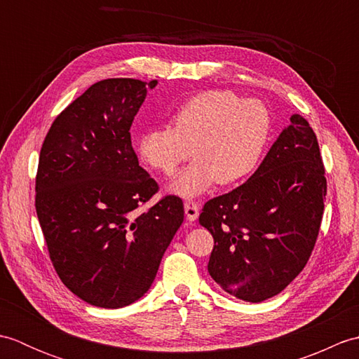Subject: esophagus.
Segmentation results:
<instances>
[{
	"mask_svg": "<svg viewBox=\"0 0 359 359\" xmlns=\"http://www.w3.org/2000/svg\"><path fill=\"white\" fill-rule=\"evenodd\" d=\"M199 205L196 202H185V216L189 222H194V220L199 217Z\"/></svg>",
	"mask_w": 359,
	"mask_h": 359,
	"instance_id": "esophagus-1",
	"label": "esophagus"
}]
</instances>
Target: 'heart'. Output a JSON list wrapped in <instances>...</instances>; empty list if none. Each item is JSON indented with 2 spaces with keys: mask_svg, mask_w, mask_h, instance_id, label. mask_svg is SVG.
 Masks as SVG:
<instances>
[{
  "mask_svg": "<svg viewBox=\"0 0 359 359\" xmlns=\"http://www.w3.org/2000/svg\"><path fill=\"white\" fill-rule=\"evenodd\" d=\"M266 106L225 89L189 98L172 116V126L144 131L137 152L144 163L172 174L189 156L194 162L170 182V191L196 197L215 185H230L253 172L270 139Z\"/></svg>",
  "mask_w": 359,
  "mask_h": 359,
  "instance_id": "b5f03b06",
  "label": "heart"
}]
</instances>
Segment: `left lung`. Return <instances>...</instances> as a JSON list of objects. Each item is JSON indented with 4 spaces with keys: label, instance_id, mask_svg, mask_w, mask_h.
<instances>
[{
    "label": "left lung",
    "instance_id": "obj_1",
    "mask_svg": "<svg viewBox=\"0 0 359 359\" xmlns=\"http://www.w3.org/2000/svg\"><path fill=\"white\" fill-rule=\"evenodd\" d=\"M325 193L316 135L293 114L245 184L205 203L199 224L215 238L210 276L247 302L279 294L309 261Z\"/></svg>",
    "mask_w": 359,
    "mask_h": 359
}]
</instances>
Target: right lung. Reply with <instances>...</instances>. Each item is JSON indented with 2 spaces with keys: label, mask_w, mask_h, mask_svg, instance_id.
I'll list each match as a JSON object with an SVG mask.
<instances>
[{
  "label": "right lung",
  "mask_w": 359,
  "mask_h": 359,
  "mask_svg": "<svg viewBox=\"0 0 359 359\" xmlns=\"http://www.w3.org/2000/svg\"><path fill=\"white\" fill-rule=\"evenodd\" d=\"M156 85L95 83L55 118L40 152L35 208L50 261L63 284L95 307L139 301L184 222V202L175 196L135 211L158 189L129 134Z\"/></svg>",
  "instance_id": "right-lung-1"
}]
</instances>
